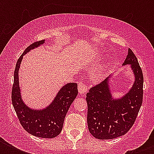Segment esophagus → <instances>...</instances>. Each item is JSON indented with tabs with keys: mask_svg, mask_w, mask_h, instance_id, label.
<instances>
[{
	"mask_svg": "<svg viewBox=\"0 0 154 154\" xmlns=\"http://www.w3.org/2000/svg\"><path fill=\"white\" fill-rule=\"evenodd\" d=\"M87 90H88V88H87V85L85 84L84 82H80L78 83V91H79L80 94H85L87 93Z\"/></svg>",
	"mask_w": 154,
	"mask_h": 154,
	"instance_id": "34e87169",
	"label": "esophagus"
}]
</instances>
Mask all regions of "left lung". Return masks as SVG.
Listing matches in <instances>:
<instances>
[{
  "instance_id": "obj_1",
  "label": "left lung",
  "mask_w": 154,
  "mask_h": 154,
  "mask_svg": "<svg viewBox=\"0 0 154 154\" xmlns=\"http://www.w3.org/2000/svg\"><path fill=\"white\" fill-rule=\"evenodd\" d=\"M126 65H130L135 80L122 97H112L109 85L112 75L92 87L86 94L88 128L90 134L100 140L113 139L126 134L134 124L142 104L143 73L130 49L123 63Z\"/></svg>"
}]
</instances>
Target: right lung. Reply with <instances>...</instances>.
<instances>
[{
	"instance_id": "right-lung-1",
	"label": "right lung",
	"mask_w": 154,
	"mask_h": 154,
	"mask_svg": "<svg viewBox=\"0 0 154 154\" xmlns=\"http://www.w3.org/2000/svg\"><path fill=\"white\" fill-rule=\"evenodd\" d=\"M45 42L43 40L30 45L18 59L14 71L12 102L20 125L29 134L42 138H53L61 132L65 115L77 96V84L68 83L59 90L54 100L46 108L32 109L28 107L21 98L18 78L23 56L31 49L44 44Z\"/></svg>"
}]
</instances>
